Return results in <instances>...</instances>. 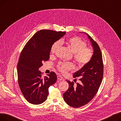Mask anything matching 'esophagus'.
I'll return each mask as SVG.
<instances>
[{"label":"esophagus","instance_id":"1","mask_svg":"<svg viewBox=\"0 0 121 121\" xmlns=\"http://www.w3.org/2000/svg\"><path fill=\"white\" fill-rule=\"evenodd\" d=\"M57 79L59 80H64V78H63L61 75H58L57 76Z\"/></svg>","mask_w":121,"mask_h":121}]
</instances>
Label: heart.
<instances>
[{"label": "heart", "mask_w": 121, "mask_h": 121, "mask_svg": "<svg viewBox=\"0 0 121 121\" xmlns=\"http://www.w3.org/2000/svg\"><path fill=\"white\" fill-rule=\"evenodd\" d=\"M61 43H65L73 54V59L78 66L83 67L87 65L92 59L94 51L92 48L87 47L86 43L79 37H73L66 41L61 40L55 42L51 48V53L54 54L58 52ZM74 68L72 63L59 62L57 65V69L62 73H66Z\"/></svg>", "instance_id": "heart-1"}]
</instances>
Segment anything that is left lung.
I'll return each instance as SVG.
<instances>
[{
  "label": "left lung",
  "mask_w": 121,
  "mask_h": 121,
  "mask_svg": "<svg viewBox=\"0 0 121 121\" xmlns=\"http://www.w3.org/2000/svg\"><path fill=\"white\" fill-rule=\"evenodd\" d=\"M87 35L94 50L93 58L87 65L73 73V78H79L80 83L75 85L73 81L67 80L69 87L63 94L65 102L74 108L81 107L90 102L98 91L103 78L104 63L100 49L97 43Z\"/></svg>",
  "instance_id": "left-lung-1"
}]
</instances>
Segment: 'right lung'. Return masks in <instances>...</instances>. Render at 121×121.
Here are the masks:
<instances>
[{
  "instance_id": "right-lung-1",
  "label": "right lung",
  "mask_w": 121,
  "mask_h": 121,
  "mask_svg": "<svg viewBox=\"0 0 121 121\" xmlns=\"http://www.w3.org/2000/svg\"><path fill=\"white\" fill-rule=\"evenodd\" d=\"M66 32L43 29L38 31L27 42L21 53L17 66L19 87L25 99L33 104L47 99L48 88L57 80L53 72L43 77L39 68L49 58L52 44Z\"/></svg>"
}]
</instances>
